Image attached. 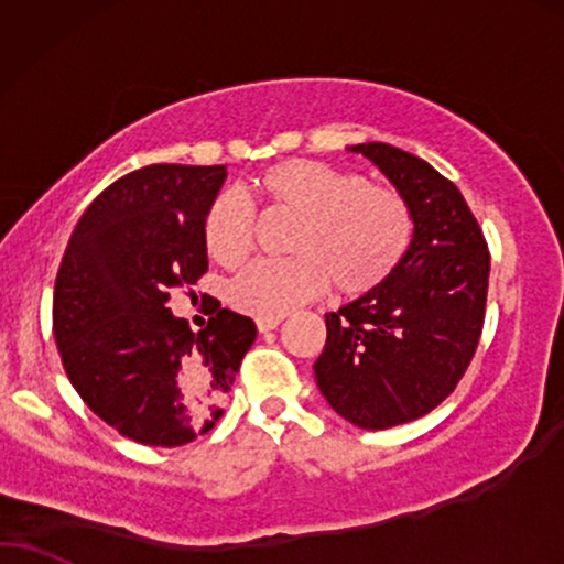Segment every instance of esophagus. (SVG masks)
Wrapping results in <instances>:
<instances>
[{"label":"esophagus","instance_id":"1","mask_svg":"<svg viewBox=\"0 0 564 564\" xmlns=\"http://www.w3.org/2000/svg\"><path fill=\"white\" fill-rule=\"evenodd\" d=\"M254 325H258L260 333H268V329H275L281 325V317H258L254 319Z\"/></svg>","mask_w":564,"mask_h":564}]
</instances>
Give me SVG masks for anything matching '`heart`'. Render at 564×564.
<instances>
[{
  "label": "heart",
  "mask_w": 564,
  "mask_h": 564,
  "mask_svg": "<svg viewBox=\"0 0 564 564\" xmlns=\"http://www.w3.org/2000/svg\"><path fill=\"white\" fill-rule=\"evenodd\" d=\"M247 193L268 208L299 216L294 258L258 260L229 283V302L252 317H283L335 283L343 296L369 294L400 265L412 242V212L392 187L314 160H286L254 177ZM200 239L208 258L235 268L250 254V214L221 193L206 208Z\"/></svg>",
  "instance_id": "1"
}]
</instances>
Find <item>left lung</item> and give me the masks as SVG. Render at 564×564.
<instances>
[{"label": "left lung", "instance_id": "obj_1", "mask_svg": "<svg viewBox=\"0 0 564 564\" xmlns=\"http://www.w3.org/2000/svg\"><path fill=\"white\" fill-rule=\"evenodd\" d=\"M350 152L384 172L415 229L381 286L325 314L314 377L337 415L384 431L427 415L459 384L482 335L490 252L459 187L425 160L381 141Z\"/></svg>", "mask_w": 564, "mask_h": 564}]
</instances>
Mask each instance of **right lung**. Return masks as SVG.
Returning a JSON list of instances; mask_svg holds the SVG:
<instances>
[{
    "label": "right lung",
    "instance_id": "right-lung-1",
    "mask_svg": "<svg viewBox=\"0 0 564 564\" xmlns=\"http://www.w3.org/2000/svg\"><path fill=\"white\" fill-rule=\"evenodd\" d=\"M227 167L149 164L97 195L66 245L54 289V337L87 408L144 446H183L212 431L254 322L221 310L193 333L170 289L208 270L206 208Z\"/></svg>",
    "mask_w": 564,
    "mask_h": 564
}]
</instances>
